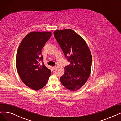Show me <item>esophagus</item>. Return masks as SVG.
<instances>
[{
	"label": "esophagus",
	"instance_id": "esophagus-1",
	"mask_svg": "<svg viewBox=\"0 0 121 121\" xmlns=\"http://www.w3.org/2000/svg\"><path fill=\"white\" fill-rule=\"evenodd\" d=\"M52 69L53 70H55L56 69V66H52Z\"/></svg>",
	"mask_w": 121,
	"mask_h": 121
}]
</instances>
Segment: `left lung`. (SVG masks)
<instances>
[{
    "label": "left lung",
    "instance_id": "obj_1",
    "mask_svg": "<svg viewBox=\"0 0 121 121\" xmlns=\"http://www.w3.org/2000/svg\"><path fill=\"white\" fill-rule=\"evenodd\" d=\"M54 36L70 64L65 67L61 83L71 91L80 89L90 74L92 55L87 44L80 35L70 29L55 31Z\"/></svg>",
    "mask_w": 121,
    "mask_h": 121
}]
</instances>
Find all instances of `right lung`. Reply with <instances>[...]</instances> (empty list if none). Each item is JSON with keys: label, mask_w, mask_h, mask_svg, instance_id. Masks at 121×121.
I'll list each match as a JSON object with an SVG mask.
<instances>
[{"label": "right lung", "mask_w": 121, "mask_h": 121, "mask_svg": "<svg viewBox=\"0 0 121 121\" xmlns=\"http://www.w3.org/2000/svg\"><path fill=\"white\" fill-rule=\"evenodd\" d=\"M51 35L50 32H30L18 48L16 57L18 73L23 82L33 90L44 87L51 75V70L43 62L41 54L42 49Z\"/></svg>", "instance_id": "obj_1"}]
</instances>
